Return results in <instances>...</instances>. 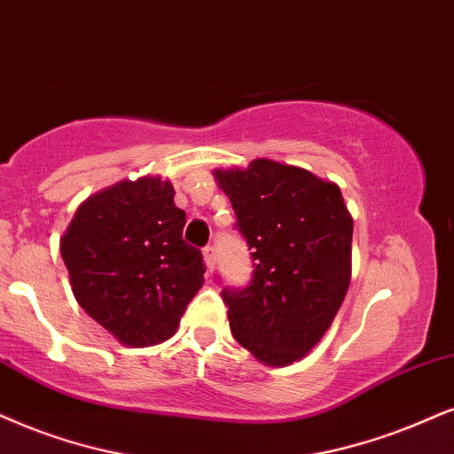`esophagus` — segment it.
I'll list each match as a JSON object with an SVG mask.
<instances>
[{"label":"esophagus","instance_id":"1","mask_svg":"<svg viewBox=\"0 0 454 454\" xmlns=\"http://www.w3.org/2000/svg\"><path fill=\"white\" fill-rule=\"evenodd\" d=\"M201 254H204V262H206V267H208V271L215 270V262H216L215 246H206V248L201 250Z\"/></svg>","mask_w":454,"mask_h":454}]
</instances>
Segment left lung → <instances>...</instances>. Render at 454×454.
Wrapping results in <instances>:
<instances>
[{"instance_id": "1", "label": "left lung", "mask_w": 454, "mask_h": 454, "mask_svg": "<svg viewBox=\"0 0 454 454\" xmlns=\"http://www.w3.org/2000/svg\"><path fill=\"white\" fill-rule=\"evenodd\" d=\"M253 250V279L223 288L233 337L267 366L309 354L330 328L351 279L354 221L339 184L305 168L253 160L215 170Z\"/></svg>"}]
</instances>
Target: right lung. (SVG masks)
Returning <instances> with one entry per match:
<instances>
[{
	"instance_id": "right-lung-1",
	"label": "right lung",
	"mask_w": 454,
	"mask_h": 454,
	"mask_svg": "<svg viewBox=\"0 0 454 454\" xmlns=\"http://www.w3.org/2000/svg\"><path fill=\"white\" fill-rule=\"evenodd\" d=\"M184 223L170 181L141 176L90 195L60 238L77 303L120 343L170 339L204 284V261L183 239Z\"/></svg>"
}]
</instances>
